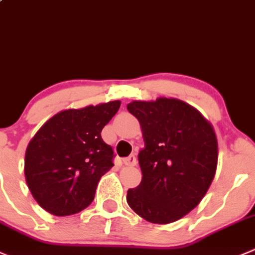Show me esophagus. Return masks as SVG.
Here are the masks:
<instances>
[{"mask_svg": "<svg viewBox=\"0 0 255 255\" xmlns=\"http://www.w3.org/2000/svg\"><path fill=\"white\" fill-rule=\"evenodd\" d=\"M123 163H125L126 165H129V167H132V165L137 164V158H135L134 154H130L129 157H127L123 159Z\"/></svg>", "mask_w": 255, "mask_h": 255, "instance_id": "esophagus-1", "label": "esophagus"}]
</instances>
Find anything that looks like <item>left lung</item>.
Returning a JSON list of instances; mask_svg holds the SVG:
<instances>
[{
    "label": "left lung",
    "instance_id": "1",
    "mask_svg": "<svg viewBox=\"0 0 255 255\" xmlns=\"http://www.w3.org/2000/svg\"><path fill=\"white\" fill-rule=\"evenodd\" d=\"M144 148L138 153L142 180L127 203L145 221L168 224L196 208L214 179L218 140L202 113L177 98L133 101Z\"/></svg>",
    "mask_w": 255,
    "mask_h": 255
}]
</instances>
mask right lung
Masks as SVG:
<instances>
[{
	"label": "right lung",
	"mask_w": 255,
	"mask_h": 255,
	"mask_svg": "<svg viewBox=\"0 0 255 255\" xmlns=\"http://www.w3.org/2000/svg\"><path fill=\"white\" fill-rule=\"evenodd\" d=\"M121 101L65 110L29 140L24 177L37 203L57 217L76 214L95 199L101 177L113 167V150L101 137Z\"/></svg>",
	"instance_id": "obj_1"
}]
</instances>
